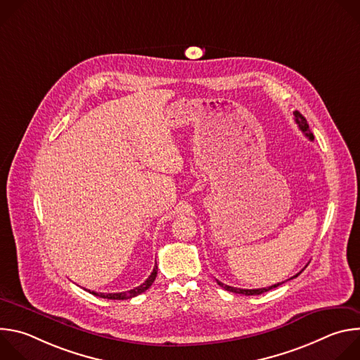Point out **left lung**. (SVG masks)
Wrapping results in <instances>:
<instances>
[{
    "mask_svg": "<svg viewBox=\"0 0 360 360\" xmlns=\"http://www.w3.org/2000/svg\"><path fill=\"white\" fill-rule=\"evenodd\" d=\"M293 115H295V121H296V124L299 125V128H300V131L309 138L311 141H314V134L311 132V129H309V125H307V121H306V118L300 114V112H297V111H295L293 112ZM302 274V271L299 272V274H296L293 278H297L299 275ZM293 278H290V279H293ZM217 282H218V285L221 286V288H224L225 290H229V292H233V293H239V295H245V296H252V295H261V293H265V292H268V290H271V289H274V288H278L279 285H282L283 282H281V283H275V285H272V286H268V288H261V289H240V288H233V286H229V285H225V283H222V282H219L218 279H217Z\"/></svg>",
    "mask_w": 360,
    "mask_h": 360,
    "instance_id": "obj_1",
    "label": "left lung"
}]
</instances>
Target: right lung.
I'll return each instance as SVG.
<instances>
[{"label": "right lung", "mask_w": 360, "mask_h": 360, "mask_svg": "<svg viewBox=\"0 0 360 360\" xmlns=\"http://www.w3.org/2000/svg\"><path fill=\"white\" fill-rule=\"evenodd\" d=\"M157 271H158V266H157V264H155V268H153V271L150 272V275L148 276V279L142 283V285H139L138 288H135V289H131V290H127V292H120V293H98V292H91L89 290V293H92V295H95V296H99V297H104V299H112V300H124V299H131V297H134V296H138V295H141L142 292H145L152 283H153V281H155V278H157Z\"/></svg>", "instance_id": "obj_1"}]
</instances>
